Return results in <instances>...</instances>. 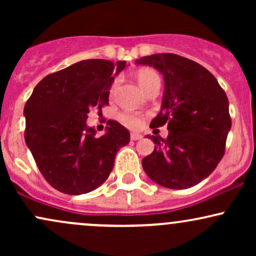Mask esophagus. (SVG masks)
<instances>
[{
	"mask_svg": "<svg viewBox=\"0 0 256 256\" xmlns=\"http://www.w3.org/2000/svg\"><path fill=\"white\" fill-rule=\"evenodd\" d=\"M130 137H131V140H140V138H142V134H134V132H132Z\"/></svg>",
	"mask_w": 256,
	"mask_h": 256,
	"instance_id": "esophagus-1",
	"label": "esophagus"
}]
</instances>
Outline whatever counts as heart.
<instances>
[{
  "label": "heart",
  "instance_id": "1",
  "mask_svg": "<svg viewBox=\"0 0 256 256\" xmlns=\"http://www.w3.org/2000/svg\"><path fill=\"white\" fill-rule=\"evenodd\" d=\"M137 79H138V82H140V86H142L144 90L146 89V86L152 83V82L160 80L158 73L152 71V70H143V71H140L137 74ZM120 82H122L120 77H116L114 78V80L112 82L110 88V98H113L114 96L116 95V91H118V89H119ZM119 120L122 122V124H124L126 126V128H132V130H136V128H138L140 125H142L143 116H142V114H140V113L125 112V113L120 114Z\"/></svg>",
  "mask_w": 256,
  "mask_h": 256
}]
</instances>
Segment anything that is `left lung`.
<instances>
[{"label":"left lung","instance_id":"obj_1","mask_svg":"<svg viewBox=\"0 0 256 256\" xmlns=\"http://www.w3.org/2000/svg\"><path fill=\"white\" fill-rule=\"evenodd\" d=\"M162 73L165 92L150 128L167 125L166 140L148 136L156 144L142 160L148 177L168 189L198 184L218 166L231 128L228 100L218 80L204 66L177 54H154L136 60Z\"/></svg>","mask_w":256,"mask_h":256}]
</instances>
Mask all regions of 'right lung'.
Here are the masks:
<instances>
[{
    "mask_svg": "<svg viewBox=\"0 0 256 256\" xmlns=\"http://www.w3.org/2000/svg\"><path fill=\"white\" fill-rule=\"evenodd\" d=\"M125 66V61H79L43 78L26 102L25 142L44 179L58 192L95 190L110 177L119 149L130 142V132L116 120H108L101 137L86 126L92 108L110 104L114 73Z\"/></svg>",
    "mask_w": 256,
    "mask_h": 256,
    "instance_id": "right-lung-1",
    "label": "right lung"
}]
</instances>
